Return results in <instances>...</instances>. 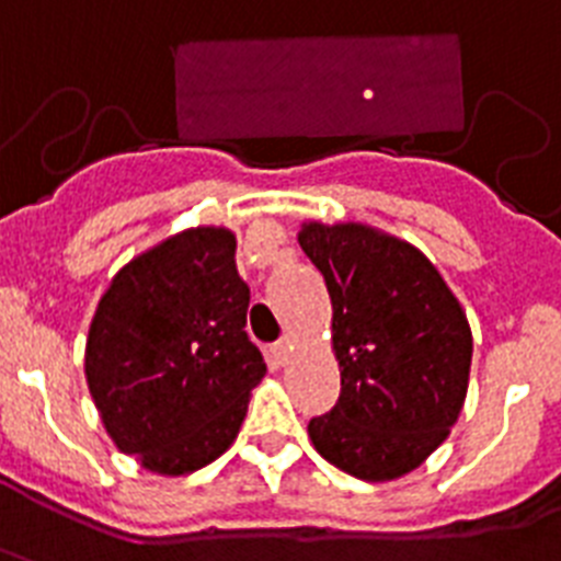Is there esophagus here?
I'll return each instance as SVG.
<instances>
[{
	"instance_id": "esophagus-1",
	"label": "esophagus",
	"mask_w": 561,
	"mask_h": 561,
	"mask_svg": "<svg viewBox=\"0 0 561 561\" xmlns=\"http://www.w3.org/2000/svg\"><path fill=\"white\" fill-rule=\"evenodd\" d=\"M290 353H294V339H287V335L282 341H276V344H271V358L276 364H287Z\"/></svg>"
}]
</instances>
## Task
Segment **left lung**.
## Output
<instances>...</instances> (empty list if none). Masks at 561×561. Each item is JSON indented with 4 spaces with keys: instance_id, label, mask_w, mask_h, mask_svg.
<instances>
[{
    "instance_id": "left-lung-1",
    "label": "left lung",
    "mask_w": 561,
    "mask_h": 561,
    "mask_svg": "<svg viewBox=\"0 0 561 561\" xmlns=\"http://www.w3.org/2000/svg\"><path fill=\"white\" fill-rule=\"evenodd\" d=\"M333 301L335 407L308 423L335 469L381 483L417 469L449 437L471 367L460 301L415 245L362 222L299 231Z\"/></svg>"
}]
</instances>
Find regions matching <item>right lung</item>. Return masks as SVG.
I'll use <instances>...</instances> for the list:
<instances>
[{"instance_id":"obj_1","label":"right lung","mask_w":561,"mask_h":561,"mask_svg":"<svg viewBox=\"0 0 561 561\" xmlns=\"http://www.w3.org/2000/svg\"><path fill=\"white\" fill-rule=\"evenodd\" d=\"M233 251L228 228L174 233L121 267L90 324L92 401L115 446L154 474L217 460L267 369L245 333L251 290Z\"/></svg>"}]
</instances>
